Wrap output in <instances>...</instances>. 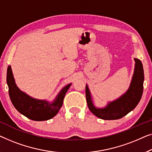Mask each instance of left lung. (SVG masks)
<instances>
[{"label": "left lung", "mask_w": 152, "mask_h": 152, "mask_svg": "<svg viewBox=\"0 0 152 152\" xmlns=\"http://www.w3.org/2000/svg\"><path fill=\"white\" fill-rule=\"evenodd\" d=\"M135 67L131 83L127 91L113 101L108 102L103 107L94 105L88 85L85 87L87 106L91 112L98 118L103 120H116L123 118L134 110L138 104L143 91L144 71L142 64L138 58H134Z\"/></svg>", "instance_id": "8db88e82"}]
</instances>
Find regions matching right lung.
I'll list each match as a JSON object with an SVG mask.
<instances>
[{
	"mask_svg": "<svg viewBox=\"0 0 152 152\" xmlns=\"http://www.w3.org/2000/svg\"><path fill=\"white\" fill-rule=\"evenodd\" d=\"M7 83L10 99L14 107L27 118L36 121H48L55 116L63 105L65 94L72 85L69 83L63 87L52 102L32 98L17 87L11 66H8Z\"/></svg>",
	"mask_w": 152,
	"mask_h": 152,
	"instance_id": "obj_1",
	"label": "right lung"
}]
</instances>
